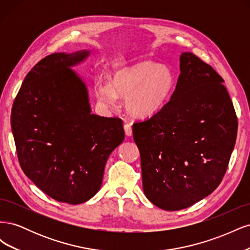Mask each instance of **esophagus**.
Instances as JSON below:
<instances>
[{
  "label": "esophagus",
  "mask_w": 250,
  "mask_h": 250,
  "mask_svg": "<svg viewBox=\"0 0 250 250\" xmlns=\"http://www.w3.org/2000/svg\"><path fill=\"white\" fill-rule=\"evenodd\" d=\"M124 130H125V133H126L127 137H131V135H132V127H131V124L125 123V124H124Z\"/></svg>",
  "instance_id": "1"
}]
</instances>
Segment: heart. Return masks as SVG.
<instances>
[{
    "instance_id": "obj_1",
    "label": "heart",
    "mask_w": 250,
    "mask_h": 250,
    "mask_svg": "<svg viewBox=\"0 0 250 250\" xmlns=\"http://www.w3.org/2000/svg\"><path fill=\"white\" fill-rule=\"evenodd\" d=\"M175 75L171 69L152 62H141L122 67L112 74L109 83H98L96 94L107 106L117 107L125 97L130 115L145 118L154 115L168 102L175 88Z\"/></svg>"
}]
</instances>
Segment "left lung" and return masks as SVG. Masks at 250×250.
Listing matches in <instances>:
<instances>
[{"instance_id": "1", "label": "left lung", "mask_w": 250, "mask_h": 250, "mask_svg": "<svg viewBox=\"0 0 250 250\" xmlns=\"http://www.w3.org/2000/svg\"><path fill=\"white\" fill-rule=\"evenodd\" d=\"M223 78L185 52L171 99L135 122L143 190L154 206L178 210L213 193L228 170L238 119Z\"/></svg>"}]
</instances>
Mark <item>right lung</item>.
Listing matches in <instances>:
<instances>
[{
	"mask_svg": "<svg viewBox=\"0 0 250 250\" xmlns=\"http://www.w3.org/2000/svg\"><path fill=\"white\" fill-rule=\"evenodd\" d=\"M89 54L54 53L37 62L14 99L11 129L26 176L59 202H85L99 191L123 122L90 113L87 89L70 66Z\"/></svg>",
	"mask_w": 250,
	"mask_h": 250,
	"instance_id": "right-lung-1",
	"label": "right lung"
}]
</instances>
